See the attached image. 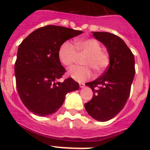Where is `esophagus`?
I'll return each mask as SVG.
<instances>
[{
  "mask_svg": "<svg viewBox=\"0 0 150 150\" xmlns=\"http://www.w3.org/2000/svg\"><path fill=\"white\" fill-rule=\"evenodd\" d=\"M79 87H80V88H84L85 87L84 83H79Z\"/></svg>",
  "mask_w": 150,
  "mask_h": 150,
  "instance_id": "obj_1",
  "label": "esophagus"
}]
</instances>
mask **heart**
<instances>
[{
  "label": "heart",
  "instance_id": "1",
  "mask_svg": "<svg viewBox=\"0 0 150 150\" xmlns=\"http://www.w3.org/2000/svg\"><path fill=\"white\" fill-rule=\"evenodd\" d=\"M76 47L69 41L62 43L59 50V59L62 64L71 67L75 63L78 55H86L83 59V67H74L67 74L74 80L83 83L93 76V71L101 73L108 67L110 55L102 50V45L97 39L86 38L76 40Z\"/></svg>",
  "mask_w": 150,
  "mask_h": 150
}]
</instances>
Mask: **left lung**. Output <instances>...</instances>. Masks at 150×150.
Listing matches in <instances>:
<instances>
[{
  "mask_svg": "<svg viewBox=\"0 0 150 150\" xmlns=\"http://www.w3.org/2000/svg\"><path fill=\"white\" fill-rule=\"evenodd\" d=\"M92 33L106 46L110 65L100 77L86 84L94 95L85 108L93 119L106 122L115 117L126 104L134 77V57L120 37L108 32ZM95 87L99 89L95 90Z\"/></svg>",
  "mask_w": 150,
  "mask_h": 150,
  "instance_id": "1",
  "label": "left lung"
}]
</instances>
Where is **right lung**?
Instances as JSON below:
<instances>
[{
	"label": "right lung",
	"instance_id": "add662e5",
	"mask_svg": "<svg viewBox=\"0 0 150 150\" xmlns=\"http://www.w3.org/2000/svg\"><path fill=\"white\" fill-rule=\"evenodd\" d=\"M83 33L57 25H46L30 33L19 45L15 63L16 88L24 105L38 116L53 114L65 95L79 89L72 78L59 82L66 70L59 50L67 40Z\"/></svg>",
	"mask_w": 150,
	"mask_h": 150
}]
</instances>
